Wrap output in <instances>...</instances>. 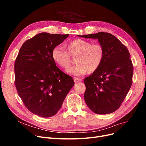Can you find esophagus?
Segmentation results:
<instances>
[{"label":"esophagus","instance_id":"1","mask_svg":"<svg viewBox=\"0 0 146 146\" xmlns=\"http://www.w3.org/2000/svg\"><path fill=\"white\" fill-rule=\"evenodd\" d=\"M74 81L75 83H78V82L82 81V79L77 78H74Z\"/></svg>","mask_w":146,"mask_h":146}]
</instances>
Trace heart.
Segmentation results:
<instances>
[{
    "label": "heart",
    "instance_id": "b5f03b06",
    "mask_svg": "<svg viewBox=\"0 0 146 146\" xmlns=\"http://www.w3.org/2000/svg\"><path fill=\"white\" fill-rule=\"evenodd\" d=\"M68 51L60 45L53 48L51 56L55 62L61 67L70 63V56L78 54L76 65L69 67L66 72L73 76H81L88 71L93 72L100 66L104 58V49L98 43L91 44L82 39H75L67 44Z\"/></svg>",
    "mask_w": 146,
    "mask_h": 146
}]
</instances>
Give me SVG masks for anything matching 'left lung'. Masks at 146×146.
I'll return each mask as SVG.
<instances>
[{"instance_id":"8db88e82","label":"left lung","mask_w":146,"mask_h":146,"mask_svg":"<svg viewBox=\"0 0 146 146\" xmlns=\"http://www.w3.org/2000/svg\"><path fill=\"white\" fill-rule=\"evenodd\" d=\"M78 36L97 39L104 49L101 64L84 80L85 102L96 113H112L119 108L132 85L133 66L129 52L117 37L110 33Z\"/></svg>"}]
</instances>
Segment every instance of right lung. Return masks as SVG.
Returning a JSON list of instances; mask_svg holds the SVG:
<instances>
[{"instance_id": "obj_1", "label": "right lung", "mask_w": 146, "mask_h": 146, "mask_svg": "<svg viewBox=\"0 0 146 146\" xmlns=\"http://www.w3.org/2000/svg\"><path fill=\"white\" fill-rule=\"evenodd\" d=\"M68 34L41 33L22 44L15 62V86L27 109L43 118L56 115L69 91L73 79L56 66L53 48Z\"/></svg>"}]
</instances>
